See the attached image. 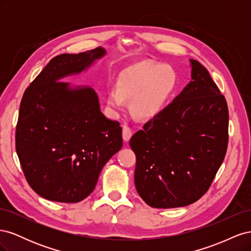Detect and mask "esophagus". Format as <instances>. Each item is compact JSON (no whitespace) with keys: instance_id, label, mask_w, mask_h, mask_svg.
I'll return each mask as SVG.
<instances>
[{"instance_id":"1","label":"esophagus","mask_w":251,"mask_h":251,"mask_svg":"<svg viewBox=\"0 0 251 251\" xmlns=\"http://www.w3.org/2000/svg\"><path fill=\"white\" fill-rule=\"evenodd\" d=\"M132 135H133V131L131 130V128L128 127L127 126H123V138H124V140L126 142H127L128 140L131 139Z\"/></svg>"}]
</instances>
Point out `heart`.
Masks as SVG:
<instances>
[{
    "instance_id": "obj_1",
    "label": "heart",
    "mask_w": 251,
    "mask_h": 251,
    "mask_svg": "<svg viewBox=\"0 0 251 251\" xmlns=\"http://www.w3.org/2000/svg\"><path fill=\"white\" fill-rule=\"evenodd\" d=\"M177 87V74L170 66L136 63L119 73L117 86L109 87L107 104L118 114L131 100L132 111L140 118H153L172 98Z\"/></svg>"
}]
</instances>
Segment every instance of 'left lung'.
Returning <instances> with one entry per match:
<instances>
[{
	"instance_id": "8db88e82",
	"label": "left lung",
	"mask_w": 251,
	"mask_h": 251,
	"mask_svg": "<svg viewBox=\"0 0 251 251\" xmlns=\"http://www.w3.org/2000/svg\"><path fill=\"white\" fill-rule=\"evenodd\" d=\"M192 80L133 135L135 186L151 207H182L207 192L228 143V109L206 68L189 59Z\"/></svg>"
}]
</instances>
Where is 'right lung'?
Segmentation results:
<instances>
[{"label": "right lung", "instance_id": "right-lung-1", "mask_svg": "<svg viewBox=\"0 0 251 251\" xmlns=\"http://www.w3.org/2000/svg\"><path fill=\"white\" fill-rule=\"evenodd\" d=\"M105 54L97 47L55 56L22 98L17 154L29 185L44 199L87 198L104 164L123 148V128L101 113L95 90L60 81L87 72Z\"/></svg>", "mask_w": 251, "mask_h": 251}]
</instances>
